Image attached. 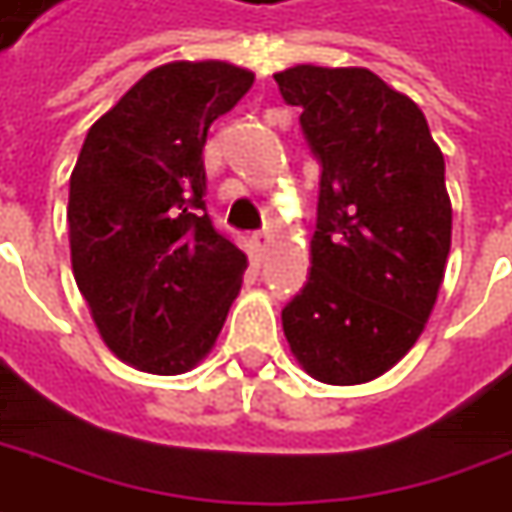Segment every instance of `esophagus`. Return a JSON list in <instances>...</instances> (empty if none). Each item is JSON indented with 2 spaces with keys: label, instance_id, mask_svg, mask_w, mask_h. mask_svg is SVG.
I'll return each instance as SVG.
<instances>
[{
  "label": "esophagus",
  "instance_id": "obj_1",
  "mask_svg": "<svg viewBox=\"0 0 512 512\" xmlns=\"http://www.w3.org/2000/svg\"><path fill=\"white\" fill-rule=\"evenodd\" d=\"M268 246H271V232L263 230L252 235V252H255L257 260H263V257H266Z\"/></svg>",
  "mask_w": 512,
  "mask_h": 512
}]
</instances>
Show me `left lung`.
I'll return each mask as SVG.
<instances>
[{
	"label": "left lung",
	"instance_id": "8db88e82",
	"mask_svg": "<svg viewBox=\"0 0 512 512\" xmlns=\"http://www.w3.org/2000/svg\"><path fill=\"white\" fill-rule=\"evenodd\" d=\"M321 163L310 277L282 310L299 366L327 385L377 380L413 349L452 246L443 152L424 113L374 71H277Z\"/></svg>",
	"mask_w": 512,
	"mask_h": 512
}]
</instances>
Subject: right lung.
<instances>
[{
  "label": "right lung",
  "instance_id": "right-lung-1",
  "mask_svg": "<svg viewBox=\"0 0 512 512\" xmlns=\"http://www.w3.org/2000/svg\"><path fill=\"white\" fill-rule=\"evenodd\" d=\"M255 74L227 60H174L94 121L69 182L71 271L113 355L174 377L213 349L246 255L205 213L210 124Z\"/></svg>",
  "mask_w": 512,
  "mask_h": 512
}]
</instances>
